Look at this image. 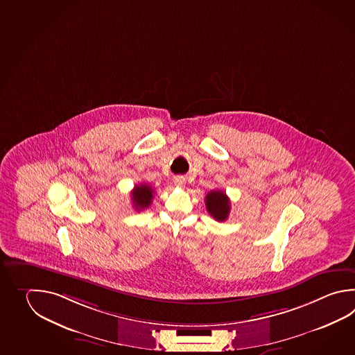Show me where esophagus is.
I'll return each instance as SVG.
<instances>
[{
  "mask_svg": "<svg viewBox=\"0 0 355 355\" xmlns=\"http://www.w3.org/2000/svg\"><path fill=\"white\" fill-rule=\"evenodd\" d=\"M174 184H175L177 187H184V184H186V178H184L183 175H177V177H174Z\"/></svg>",
  "mask_w": 355,
  "mask_h": 355,
  "instance_id": "esophagus-1",
  "label": "esophagus"
}]
</instances>
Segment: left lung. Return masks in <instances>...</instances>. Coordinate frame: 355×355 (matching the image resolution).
Wrapping results in <instances>:
<instances>
[{"label": "left lung", "mask_w": 355, "mask_h": 355, "mask_svg": "<svg viewBox=\"0 0 355 355\" xmlns=\"http://www.w3.org/2000/svg\"><path fill=\"white\" fill-rule=\"evenodd\" d=\"M206 209L217 221H225L230 214V200L223 191H210L206 198Z\"/></svg>", "instance_id": "left-lung-1"}]
</instances>
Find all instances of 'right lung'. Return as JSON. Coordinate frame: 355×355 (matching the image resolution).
Listing matches in <instances>:
<instances>
[{"mask_svg": "<svg viewBox=\"0 0 355 355\" xmlns=\"http://www.w3.org/2000/svg\"><path fill=\"white\" fill-rule=\"evenodd\" d=\"M153 193L154 191L152 187L145 183L135 186L134 191L131 192V201L134 207L138 211L148 209L152 205Z\"/></svg>", "mask_w": 355, "mask_h": 355, "instance_id": "right-lung-1", "label": "right lung"}]
</instances>
